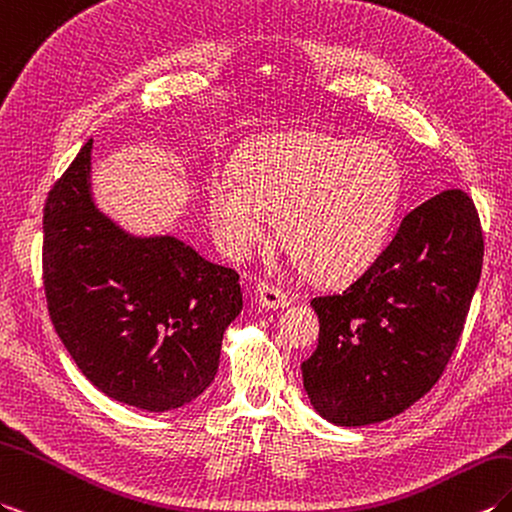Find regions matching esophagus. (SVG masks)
I'll list each match as a JSON object with an SVG mask.
<instances>
[{
	"mask_svg": "<svg viewBox=\"0 0 512 512\" xmlns=\"http://www.w3.org/2000/svg\"><path fill=\"white\" fill-rule=\"evenodd\" d=\"M255 294H257V303L261 307H266V310H279V307H288L292 303L288 294H285L281 288H277V285H270V283H257Z\"/></svg>",
	"mask_w": 512,
	"mask_h": 512,
	"instance_id": "esophagus-1",
	"label": "esophagus"
}]
</instances>
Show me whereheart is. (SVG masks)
<instances>
[{"instance_id":"heart-1","label":"heart","mask_w":512,"mask_h":512,"mask_svg":"<svg viewBox=\"0 0 512 512\" xmlns=\"http://www.w3.org/2000/svg\"><path fill=\"white\" fill-rule=\"evenodd\" d=\"M237 176L207 192L213 235L231 257L268 240L279 216L283 246L316 281L342 283L382 255L403 198V168L377 141L285 133L248 146Z\"/></svg>"}]
</instances>
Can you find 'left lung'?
I'll use <instances>...</instances> for the list:
<instances>
[{"mask_svg":"<svg viewBox=\"0 0 512 512\" xmlns=\"http://www.w3.org/2000/svg\"><path fill=\"white\" fill-rule=\"evenodd\" d=\"M482 255L473 200L447 189L401 220L382 255L347 290L312 299L320 334L301 371L320 417L360 427L419 401L456 349Z\"/></svg>","mask_w":512,"mask_h":512,"instance_id":"8db88e82","label":"left lung"}]
</instances>
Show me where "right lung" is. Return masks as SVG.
Returning <instances> with one entry per match:
<instances>
[{
	"label": "right lung",
	"instance_id": "right-lung-1",
	"mask_svg": "<svg viewBox=\"0 0 512 512\" xmlns=\"http://www.w3.org/2000/svg\"><path fill=\"white\" fill-rule=\"evenodd\" d=\"M89 139L43 209L47 307L71 360L106 397L148 412L194 401L242 312L240 275L174 235H137L93 194Z\"/></svg>",
	"mask_w": 512,
	"mask_h": 512
}]
</instances>
